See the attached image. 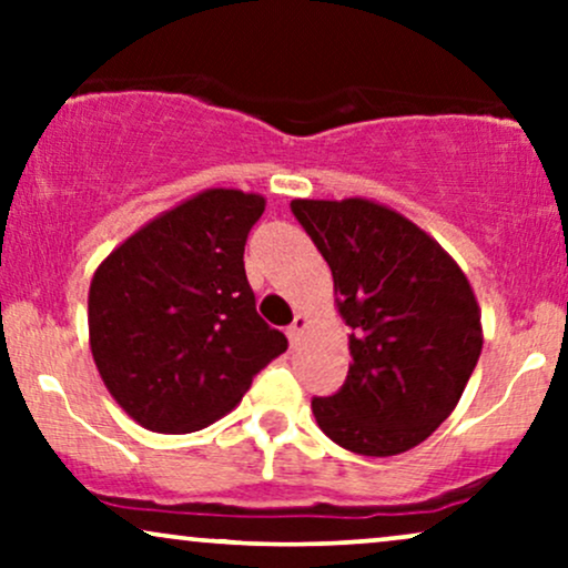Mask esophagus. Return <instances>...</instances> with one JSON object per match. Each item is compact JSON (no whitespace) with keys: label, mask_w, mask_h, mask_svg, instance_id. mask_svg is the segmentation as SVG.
Instances as JSON below:
<instances>
[{"label":"esophagus","mask_w":568,"mask_h":568,"mask_svg":"<svg viewBox=\"0 0 568 568\" xmlns=\"http://www.w3.org/2000/svg\"><path fill=\"white\" fill-rule=\"evenodd\" d=\"M306 325H310V321H306V315H296V317H293V323L288 325V338H291V344H296L298 338L304 336Z\"/></svg>","instance_id":"1"}]
</instances>
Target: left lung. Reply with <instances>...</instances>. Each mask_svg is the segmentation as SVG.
Masks as SVG:
<instances>
[{"label":"left lung","instance_id":"8db88e82","mask_svg":"<svg viewBox=\"0 0 568 568\" xmlns=\"http://www.w3.org/2000/svg\"><path fill=\"white\" fill-rule=\"evenodd\" d=\"M293 216L334 275L352 366L312 414L363 456L419 446L456 408L484 347L465 272L414 221L374 200H293Z\"/></svg>","mask_w":568,"mask_h":568}]
</instances>
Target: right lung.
<instances>
[{
    "label": "right lung",
    "mask_w": 568,
    "mask_h": 568,
    "mask_svg": "<svg viewBox=\"0 0 568 568\" xmlns=\"http://www.w3.org/2000/svg\"><path fill=\"white\" fill-rule=\"evenodd\" d=\"M266 200L205 189L116 245L88 293L90 349L103 384L152 433H194L243 400L288 349L256 312L245 240Z\"/></svg>",
    "instance_id": "add662e5"
}]
</instances>
